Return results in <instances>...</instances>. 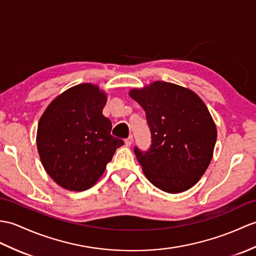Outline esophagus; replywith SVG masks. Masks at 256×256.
Here are the masks:
<instances>
[{
	"mask_svg": "<svg viewBox=\"0 0 256 256\" xmlns=\"http://www.w3.org/2000/svg\"><path fill=\"white\" fill-rule=\"evenodd\" d=\"M132 142H133V136L130 135L128 138L126 140V146H130V145H132Z\"/></svg>",
	"mask_w": 256,
	"mask_h": 256,
	"instance_id": "1",
	"label": "esophagus"
}]
</instances>
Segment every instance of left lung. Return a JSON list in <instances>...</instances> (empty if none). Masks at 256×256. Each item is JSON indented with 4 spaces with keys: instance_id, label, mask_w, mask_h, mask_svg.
Segmentation results:
<instances>
[{
    "instance_id": "1",
    "label": "left lung",
    "mask_w": 256,
    "mask_h": 256,
    "mask_svg": "<svg viewBox=\"0 0 256 256\" xmlns=\"http://www.w3.org/2000/svg\"><path fill=\"white\" fill-rule=\"evenodd\" d=\"M130 97L145 110L152 145L134 152L146 178L167 193L195 186L210 164L217 128L198 94L167 82L132 89Z\"/></svg>"
}]
</instances>
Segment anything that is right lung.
<instances>
[{"mask_svg": "<svg viewBox=\"0 0 256 256\" xmlns=\"http://www.w3.org/2000/svg\"><path fill=\"white\" fill-rule=\"evenodd\" d=\"M106 94L92 84H80L58 96L41 116L37 148L46 174L70 191L92 188L124 142L111 135L102 114Z\"/></svg>", "mask_w": 256, "mask_h": 256, "instance_id": "obj_1", "label": "right lung"}]
</instances>
